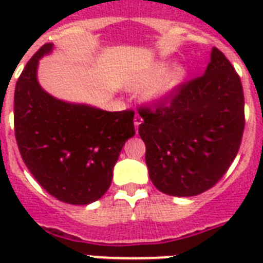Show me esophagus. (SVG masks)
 Listing matches in <instances>:
<instances>
[{"mask_svg": "<svg viewBox=\"0 0 263 263\" xmlns=\"http://www.w3.org/2000/svg\"><path fill=\"white\" fill-rule=\"evenodd\" d=\"M143 123V119H142V116L139 113H136L135 117H134V124H135V129L138 131V128H139L140 124Z\"/></svg>", "mask_w": 263, "mask_h": 263, "instance_id": "esophagus-1", "label": "esophagus"}]
</instances>
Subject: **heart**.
<instances>
[{
    "label": "heart",
    "mask_w": 263,
    "mask_h": 263,
    "mask_svg": "<svg viewBox=\"0 0 263 263\" xmlns=\"http://www.w3.org/2000/svg\"><path fill=\"white\" fill-rule=\"evenodd\" d=\"M187 79L188 69L183 64L169 67L166 61L156 63L140 80L142 84L153 82L144 92V101L150 105H164L172 101L183 88Z\"/></svg>",
    "instance_id": "heart-1"
}]
</instances>
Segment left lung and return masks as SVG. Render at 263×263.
<instances>
[{
    "label": "left lung",
    "mask_w": 263,
    "mask_h": 263,
    "mask_svg": "<svg viewBox=\"0 0 263 263\" xmlns=\"http://www.w3.org/2000/svg\"><path fill=\"white\" fill-rule=\"evenodd\" d=\"M148 176L157 190L195 196L212 188L235 160L245 129V97L232 64L213 47L200 78L169 106L139 111Z\"/></svg>",
    "instance_id": "1"
}]
</instances>
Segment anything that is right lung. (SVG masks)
I'll use <instances>...</instances> for the list:
<instances>
[{"mask_svg":"<svg viewBox=\"0 0 263 263\" xmlns=\"http://www.w3.org/2000/svg\"><path fill=\"white\" fill-rule=\"evenodd\" d=\"M53 49L43 45L16 83L14 135L26 166L51 196L88 204L110 187L120 152L135 135L134 111L67 102L43 90L39 60Z\"/></svg>","mask_w":263,"mask_h":263,"instance_id":"obj_1","label":"right lung"}]
</instances>
